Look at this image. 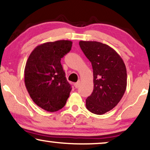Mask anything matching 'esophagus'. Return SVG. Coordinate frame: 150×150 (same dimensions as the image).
<instances>
[{
	"label": "esophagus",
	"instance_id": "esophagus-1",
	"mask_svg": "<svg viewBox=\"0 0 150 150\" xmlns=\"http://www.w3.org/2000/svg\"><path fill=\"white\" fill-rule=\"evenodd\" d=\"M80 81H79V82H76V83H74V86H75V88H78L79 86H80Z\"/></svg>",
	"mask_w": 150,
	"mask_h": 150
}]
</instances>
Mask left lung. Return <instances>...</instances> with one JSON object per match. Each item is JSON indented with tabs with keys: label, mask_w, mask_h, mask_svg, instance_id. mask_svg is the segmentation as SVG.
I'll list each match as a JSON object with an SVG mask.
<instances>
[{
	"label": "left lung",
	"mask_w": 150,
	"mask_h": 150,
	"mask_svg": "<svg viewBox=\"0 0 150 150\" xmlns=\"http://www.w3.org/2000/svg\"><path fill=\"white\" fill-rule=\"evenodd\" d=\"M79 45L93 68V90L86 99V107L93 114L103 115L123 97L127 84L126 66L108 45L96 41H80Z\"/></svg>",
	"instance_id": "left-lung-1"
}]
</instances>
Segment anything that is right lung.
I'll list each match as a JSON object with an SVG mask.
<instances>
[{
	"label": "right lung",
	"instance_id": "obj_1",
	"mask_svg": "<svg viewBox=\"0 0 150 150\" xmlns=\"http://www.w3.org/2000/svg\"><path fill=\"white\" fill-rule=\"evenodd\" d=\"M70 40L48 42L37 46L28 57L24 82L33 101L42 109L56 112L64 107L71 91L61 64L70 51Z\"/></svg>",
	"mask_w": 150,
	"mask_h": 150
}]
</instances>
